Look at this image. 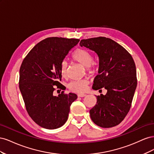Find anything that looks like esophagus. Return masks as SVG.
I'll return each instance as SVG.
<instances>
[{
  "instance_id": "obj_1",
  "label": "esophagus",
  "mask_w": 154,
  "mask_h": 154,
  "mask_svg": "<svg viewBox=\"0 0 154 154\" xmlns=\"http://www.w3.org/2000/svg\"><path fill=\"white\" fill-rule=\"evenodd\" d=\"M78 97H83L86 96V94H78Z\"/></svg>"
}]
</instances>
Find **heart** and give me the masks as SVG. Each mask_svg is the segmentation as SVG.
Listing matches in <instances>:
<instances>
[{
  "instance_id": "1",
  "label": "heart",
  "mask_w": 154,
  "mask_h": 154,
  "mask_svg": "<svg viewBox=\"0 0 154 154\" xmlns=\"http://www.w3.org/2000/svg\"><path fill=\"white\" fill-rule=\"evenodd\" d=\"M72 58L81 63L83 66L87 67V69L89 73L93 72V69L91 67V64L92 63L93 58L91 54L88 51L84 49H78L72 54ZM68 63L66 60H63L61 64V74L63 77H66L67 74ZM88 82L86 79L82 80H76L70 82L68 85V87L70 91L74 92L82 93L84 92L87 88Z\"/></svg>"
}]
</instances>
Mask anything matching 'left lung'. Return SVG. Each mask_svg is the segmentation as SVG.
Returning a JSON list of instances; mask_svg holds the SVG:
<instances>
[{
	"mask_svg": "<svg viewBox=\"0 0 154 154\" xmlns=\"http://www.w3.org/2000/svg\"><path fill=\"white\" fill-rule=\"evenodd\" d=\"M80 45L94 51L99 58L98 74L92 88L107 90L105 95L96 96L97 104L90 110L91 118L100 127H115L127 115L137 87L134 60L122 45L106 37L83 39Z\"/></svg>",
	"mask_w": 154,
	"mask_h": 154,
	"instance_id": "obj_1",
	"label": "left lung"
}]
</instances>
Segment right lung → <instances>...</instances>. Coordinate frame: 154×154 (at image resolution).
<instances>
[{
	"label": "right lung",
	"instance_id": "right-lung-1",
	"mask_svg": "<svg viewBox=\"0 0 154 154\" xmlns=\"http://www.w3.org/2000/svg\"><path fill=\"white\" fill-rule=\"evenodd\" d=\"M75 38L50 37L37 44L23 60L19 88L31 119L47 129L61 127L68 119L70 106L77 99L74 93L54 95L55 86L63 89L61 64L79 42Z\"/></svg>",
	"mask_w": 154,
	"mask_h": 154
}]
</instances>
